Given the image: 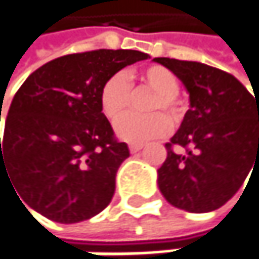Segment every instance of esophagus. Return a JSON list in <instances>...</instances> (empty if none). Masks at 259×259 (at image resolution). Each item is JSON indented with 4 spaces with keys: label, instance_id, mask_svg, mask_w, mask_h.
Returning <instances> with one entry per match:
<instances>
[{
    "label": "esophagus",
    "instance_id": "esophagus-1",
    "mask_svg": "<svg viewBox=\"0 0 259 259\" xmlns=\"http://www.w3.org/2000/svg\"><path fill=\"white\" fill-rule=\"evenodd\" d=\"M142 144H130L129 145V150H130V153H138L139 150H142Z\"/></svg>",
    "mask_w": 259,
    "mask_h": 259
}]
</instances>
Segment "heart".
<instances>
[{
    "instance_id": "1",
    "label": "heart",
    "mask_w": 259,
    "mask_h": 259,
    "mask_svg": "<svg viewBox=\"0 0 259 259\" xmlns=\"http://www.w3.org/2000/svg\"><path fill=\"white\" fill-rule=\"evenodd\" d=\"M141 83L153 91L156 96L148 105V111H168L171 121L179 124L184 114L183 103L179 99L180 80L169 69L163 66H150L138 73ZM132 85L124 72H117L106 79L100 90V106L109 120L120 118L130 106ZM169 118L162 112L148 115L129 114L115 123V133L118 138L139 144L154 138H160L169 132Z\"/></svg>"
}]
</instances>
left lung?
<instances>
[{
	"label": "left lung",
	"mask_w": 259,
	"mask_h": 259,
	"mask_svg": "<svg viewBox=\"0 0 259 259\" xmlns=\"http://www.w3.org/2000/svg\"><path fill=\"white\" fill-rule=\"evenodd\" d=\"M153 61L176 73L190 103L180 129L165 144L166 160L157 169V186L177 208L213 211L233 198L259 163V100L216 67L174 58ZM174 146L186 153L174 152Z\"/></svg>",
	"instance_id": "left-lung-1"
}]
</instances>
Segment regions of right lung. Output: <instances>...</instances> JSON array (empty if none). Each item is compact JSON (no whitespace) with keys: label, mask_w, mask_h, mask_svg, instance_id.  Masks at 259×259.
Here are the masks:
<instances>
[{"label":"right lung","mask_w":259,"mask_h":259,"mask_svg":"<svg viewBox=\"0 0 259 259\" xmlns=\"http://www.w3.org/2000/svg\"><path fill=\"white\" fill-rule=\"evenodd\" d=\"M147 58L139 51L99 49L60 57L26 78L0 138V174L28 207L58 224L106 208L129 148L114 138L100 90L109 76Z\"/></svg>","instance_id":"1"}]
</instances>
